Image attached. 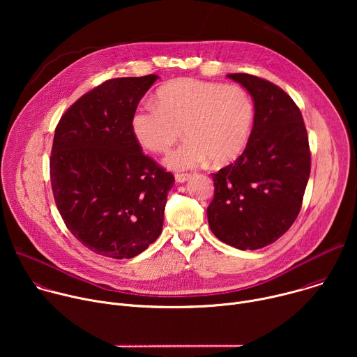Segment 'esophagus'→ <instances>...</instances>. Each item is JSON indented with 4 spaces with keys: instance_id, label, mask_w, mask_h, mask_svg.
<instances>
[{
    "instance_id": "1",
    "label": "esophagus",
    "mask_w": 357,
    "mask_h": 357,
    "mask_svg": "<svg viewBox=\"0 0 357 357\" xmlns=\"http://www.w3.org/2000/svg\"><path fill=\"white\" fill-rule=\"evenodd\" d=\"M190 179V174H175V181L178 183H183Z\"/></svg>"
}]
</instances>
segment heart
Returning <instances> with one entry per match:
<instances>
[{"label": "heart", "instance_id": "obj_1", "mask_svg": "<svg viewBox=\"0 0 357 357\" xmlns=\"http://www.w3.org/2000/svg\"><path fill=\"white\" fill-rule=\"evenodd\" d=\"M254 114L252 98L244 87L183 77L161 86L157 103L148 100L139 105L131 130L144 148L162 154L183 128L188 139L165 160L172 169L196 168L208 160L222 167L244 152Z\"/></svg>", "mask_w": 357, "mask_h": 357}]
</instances>
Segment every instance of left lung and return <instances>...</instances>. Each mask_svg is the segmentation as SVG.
<instances>
[{
    "label": "left lung",
    "mask_w": 357,
    "mask_h": 357,
    "mask_svg": "<svg viewBox=\"0 0 357 357\" xmlns=\"http://www.w3.org/2000/svg\"><path fill=\"white\" fill-rule=\"evenodd\" d=\"M254 101V124L243 154L212 174L208 208L212 233L238 250L278 240L295 222L311 172V151L302 114L274 83L247 73L227 75Z\"/></svg>",
    "instance_id": "8db88e82"
}]
</instances>
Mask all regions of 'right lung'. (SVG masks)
I'll list each match as a JSON object with an SVG mask.
<instances>
[{
  "mask_svg": "<svg viewBox=\"0 0 357 357\" xmlns=\"http://www.w3.org/2000/svg\"><path fill=\"white\" fill-rule=\"evenodd\" d=\"M157 75L110 79L62 116L50 154V183L70 233L110 259H132L162 231L175 178L144 155L131 117Z\"/></svg>",
  "mask_w": 357,
  "mask_h": 357,
  "instance_id": "obj_1",
  "label": "right lung"
}]
</instances>
